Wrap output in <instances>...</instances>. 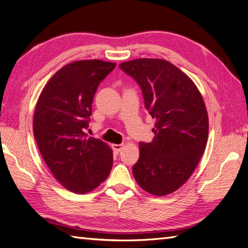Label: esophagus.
Here are the masks:
<instances>
[{
    "instance_id": "34e87169",
    "label": "esophagus",
    "mask_w": 248,
    "mask_h": 248,
    "mask_svg": "<svg viewBox=\"0 0 248 248\" xmlns=\"http://www.w3.org/2000/svg\"><path fill=\"white\" fill-rule=\"evenodd\" d=\"M124 143H120V144L114 143V144H112V149H113L114 152H115V153H118V152L122 151V149L124 148Z\"/></svg>"
}]
</instances>
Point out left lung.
Instances as JSON below:
<instances>
[{"label":"left lung","mask_w":248,"mask_h":248,"mask_svg":"<svg viewBox=\"0 0 248 248\" xmlns=\"http://www.w3.org/2000/svg\"><path fill=\"white\" fill-rule=\"evenodd\" d=\"M119 68L140 86L144 106L156 119L152 142H139L133 167L136 182L145 192L166 196L192 176L208 137L204 100L188 76L161 59H137Z\"/></svg>","instance_id":"obj_1"}]
</instances>
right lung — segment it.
Segmentation results:
<instances>
[{
	"instance_id": "add662e5",
	"label": "right lung",
	"mask_w": 248,
	"mask_h": 248,
	"mask_svg": "<svg viewBox=\"0 0 248 248\" xmlns=\"http://www.w3.org/2000/svg\"><path fill=\"white\" fill-rule=\"evenodd\" d=\"M115 62L85 60L61 68L44 87L33 115V134L44 161L61 185L75 194L96 188L109 176L113 152L87 138L95 92Z\"/></svg>"
}]
</instances>
